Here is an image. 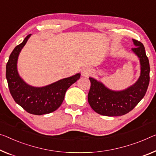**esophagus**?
I'll return each instance as SVG.
<instances>
[{
	"label": "esophagus",
	"instance_id": "34e87169",
	"mask_svg": "<svg viewBox=\"0 0 156 156\" xmlns=\"http://www.w3.org/2000/svg\"><path fill=\"white\" fill-rule=\"evenodd\" d=\"M92 73V68L90 66L83 67L81 70V75L83 76H88Z\"/></svg>",
	"mask_w": 156,
	"mask_h": 156
}]
</instances>
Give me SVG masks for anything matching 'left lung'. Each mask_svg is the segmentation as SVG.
<instances>
[{"label": "left lung", "instance_id": "8db88e82", "mask_svg": "<svg viewBox=\"0 0 156 156\" xmlns=\"http://www.w3.org/2000/svg\"><path fill=\"white\" fill-rule=\"evenodd\" d=\"M135 47L132 51L138 57L140 63V76L137 81L128 88L114 90L105 86L101 81L89 77L90 88L88 95L90 106L102 116H122L133 110L146 94L150 80V66L142 42L133 39Z\"/></svg>", "mask_w": 156, "mask_h": 156}]
</instances>
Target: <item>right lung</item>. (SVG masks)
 Segmentation results:
<instances>
[{
  "instance_id": "add662e5",
  "label": "right lung",
  "mask_w": 156,
  "mask_h": 156,
  "mask_svg": "<svg viewBox=\"0 0 156 156\" xmlns=\"http://www.w3.org/2000/svg\"><path fill=\"white\" fill-rule=\"evenodd\" d=\"M30 35H28L11 53L6 65V79L13 99L23 109L35 115L49 114L61 106L67 90L80 78L81 74L77 73L42 87L28 84L18 73L17 61L21 49Z\"/></svg>"
}]
</instances>
